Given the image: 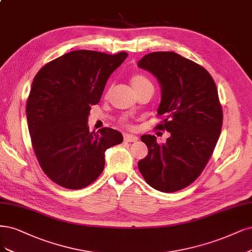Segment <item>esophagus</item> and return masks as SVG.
<instances>
[{
	"label": "esophagus",
	"instance_id": "34e87169",
	"mask_svg": "<svg viewBox=\"0 0 252 252\" xmlns=\"http://www.w3.org/2000/svg\"><path fill=\"white\" fill-rule=\"evenodd\" d=\"M137 140H138V137L135 136V135L128 134V133L124 134V141L125 142H136Z\"/></svg>",
	"mask_w": 252,
	"mask_h": 252
}]
</instances>
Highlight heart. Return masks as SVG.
I'll return each mask as SVG.
<instances>
[{
  "mask_svg": "<svg viewBox=\"0 0 252 252\" xmlns=\"http://www.w3.org/2000/svg\"><path fill=\"white\" fill-rule=\"evenodd\" d=\"M131 85L133 90L136 92H138L140 90H143L145 88H147V86H152V83L150 82V80L148 79V78H146L145 76L143 75H134L131 77ZM127 127H131L129 124H126Z\"/></svg>",
  "mask_w": 252,
  "mask_h": 252,
  "instance_id": "b5f03b06",
  "label": "heart"
}]
</instances>
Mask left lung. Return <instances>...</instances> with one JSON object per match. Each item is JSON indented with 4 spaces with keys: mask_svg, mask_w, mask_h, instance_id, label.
Masks as SVG:
<instances>
[{
    "mask_svg": "<svg viewBox=\"0 0 252 252\" xmlns=\"http://www.w3.org/2000/svg\"><path fill=\"white\" fill-rule=\"evenodd\" d=\"M137 65L160 83L162 121L155 129L171 133L161 145L154 135H142L148 155L137 167L153 189L177 192L201 174L218 142L223 122L218 91L203 66L174 52H153Z\"/></svg>",
    "mask_w": 252,
    "mask_h": 252,
    "instance_id": "obj_1",
    "label": "left lung"
}]
</instances>
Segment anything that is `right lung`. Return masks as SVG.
Masks as SVG:
<instances>
[{
  "mask_svg": "<svg viewBox=\"0 0 252 252\" xmlns=\"http://www.w3.org/2000/svg\"><path fill=\"white\" fill-rule=\"evenodd\" d=\"M128 54L90 50L66 53L34 77L26 104L34 153L45 174L58 186L80 189L103 172L104 152L123 142L118 130L90 132L91 105L99 103L112 72Z\"/></svg>",
  "mask_w": 252,
  "mask_h": 252,
  "instance_id": "right-lung-1",
  "label": "right lung"
}]
</instances>
